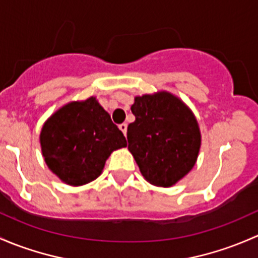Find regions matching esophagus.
<instances>
[{"label":"esophagus","instance_id":"1","mask_svg":"<svg viewBox=\"0 0 258 258\" xmlns=\"http://www.w3.org/2000/svg\"><path fill=\"white\" fill-rule=\"evenodd\" d=\"M119 129L121 130V133H123L124 135H126V130H128V125H126L125 123H123V124H120V125H119Z\"/></svg>","mask_w":258,"mask_h":258}]
</instances>
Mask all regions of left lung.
Returning a JSON list of instances; mask_svg holds the SVG:
<instances>
[{
	"mask_svg": "<svg viewBox=\"0 0 258 258\" xmlns=\"http://www.w3.org/2000/svg\"><path fill=\"white\" fill-rule=\"evenodd\" d=\"M128 126V149L151 185L170 187L191 171L201 147V132L192 110L172 93L137 95Z\"/></svg>",
	"mask_w": 258,
	"mask_h": 258,
	"instance_id": "obj_1",
	"label": "left lung"
}]
</instances>
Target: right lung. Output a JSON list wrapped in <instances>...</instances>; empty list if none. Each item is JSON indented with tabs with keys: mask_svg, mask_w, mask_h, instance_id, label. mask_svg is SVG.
Segmentation results:
<instances>
[{
	"mask_svg": "<svg viewBox=\"0 0 258 258\" xmlns=\"http://www.w3.org/2000/svg\"><path fill=\"white\" fill-rule=\"evenodd\" d=\"M39 143L48 169L71 186L97 179L110 154L126 147L123 133L95 97L55 110L44 121Z\"/></svg>",
	"mask_w": 258,
	"mask_h": 258,
	"instance_id": "add662e5",
	"label": "right lung"
}]
</instances>
